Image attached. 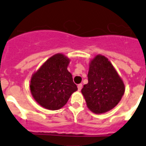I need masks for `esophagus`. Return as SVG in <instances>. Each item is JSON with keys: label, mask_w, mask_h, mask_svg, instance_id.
Listing matches in <instances>:
<instances>
[{"label": "esophagus", "mask_w": 146, "mask_h": 146, "mask_svg": "<svg viewBox=\"0 0 146 146\" xmlns=\"http://www.w3.org/2000/svg\"><path fill=\"white\" fill-rule=\"evenodd\" d=\"M82 89V84H78V91H80Z\"/></svg>", "instance_id": "1"}]
</instances>
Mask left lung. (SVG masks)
Here are the masks:
<instances>
[{
    "instance_id": "8db88e82",
    "label": "left lung",
    "mask_w": 146,
    "mask_h": 146,
    "mask_svg": "<svg viewBox=\"0 0 146 146\" xmlns=\"http://www.w3.org/2000/svg\"><path fill=\"white\" fill-rule=\"evenodd\" d=\"M88 83L84 84L82 93L87 106L96 114L104 113L113 109L124 94V84L108 59L96 56L91 61Z\"/></svg>"
}]
</instances>
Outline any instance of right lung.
Listing matches in <instances>:
<instances>
[{
    "label": "right lung",
    "instance_id": "right-lung-1",
    "mask_svg": "<svg viewBox=\"0 0 146 146\" xmlns=\"http://www.w3.org/2000/svg\"><path fill=\"white\" fill-rule=\"evenodd\" d=\"M69 59L58 54L49 58L33 75L30 89L33 97L42 107L50 110L62 108L73 92L78 90L68 70Z\"/></svg>",
    "mask_w": 146,
    "mask_h": 146
}]
</instances>
